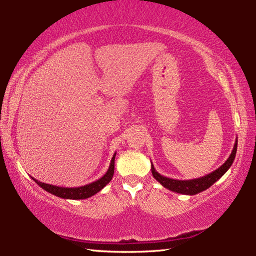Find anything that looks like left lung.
I'll return each instance as SVG.
<instances>
[{"label": "left lung", "instance_id": "8db88e82", "mask_svg": "<svg viewBox=\"0 0 256 256\" xmlns=\"http://www.w3.org/2000/svg\"><path fill=\"white\" fill-rule=\"evenodd\" d=\"M237 139L236 142H234V149L231 152L230 156L228 160H226L224 163H223L220 168H216V171L210 172V174H206V176H202V178H197V179H192V180H176V179H171V178H166L164 176H160L158 173L154 165L152 163V176L160 182V184L164 186V188L171 190V192H178V194H197L204 190L208 189L210 186L216 184V182L220 179V178L230 168V166L232 165L234 157H236V152H237Z\"/></svg>", "mask_w": 256, "mask_h": 256}]
</instances>
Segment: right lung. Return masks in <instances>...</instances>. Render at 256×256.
Here are the masks:
<instances>
[{
    "label": "right lung",
    "instance_id": "obj_1",
    "mask_svg": "<svg viewBox=\"0 0 256 256\" xmlns=\"http://www.w3.org/2000/svg\"><path fill=\"white\" fill-rule=\"evenodd\" d=\"M115 156L116 154H114V156L110 160V165L107 172L104 173V176H101L100 179L96 181H93L91 184L80 186H74V188H68V186H52L48 184H44L38 180L34 179L32 176L36 184H38L40 188L46 190V192L54 194L56 197L64 198V200H86V198L93 196V194H98L101 189H104L110 180L112 179L114 176V168H115Z\"/></svg>",
    "mask_w": 256,
    "mask_h": 256
}]
</instances>
